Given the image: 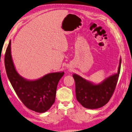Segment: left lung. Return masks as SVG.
Returning <instances> with one entry per match:
<instances>
[{
  "mask_svg": "<svg viewBox=\"0 0 132 132\" xmlns=\"http://www.w3.org/2000/svg\"><path fill=\"white\" fill-rule=\"evenodd\" d=\"M121 66L119 62L118 73L108 77L99 85H93L79 75L74 74L77 100L87 109L101 108L108 103L112 97L118 83Z\"/></svg>",
  "mask_w": 132,
  "mask_h": 132,
  "instance_id": "left-lung-1",
  "label": "left lung"
}]
</instances>
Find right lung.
Segmentation results:
<instances>
[{
  "instance_id": "add662e5",
  "label": "right lung",
  "mask_w": 132,
  "mask_h": 132,
  "mask_svg": "<svg viewBox=\"0 0 132 132\" xmlns=\"http://www.w3.org/2000/svg\"><path fill=\"white\" fill-rule=\"evenodd\" d=\"M10 45L11 40L6 51L5 66L12 87L26 108L36 112H45L55 101L58 82L64 72L52 73L34 81L26 80L18 73L14 68Z\"/></svg>"
}]
</instances>
